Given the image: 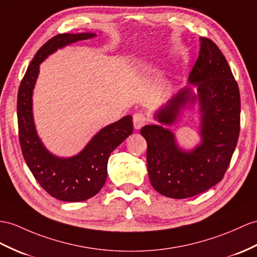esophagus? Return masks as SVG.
I'll list each match as a JSON object with an SVG mask.
<instances>
[{"label":"esophagus","instance_id":"34e87169","mask_svg":"<svg viewBox=\"0 0 257 257\" xmlns=\"http://www.w3.org/2000/svg\"><path fill=\"white\" fill-rule=\"evenodd\" d=\"M146 121H147V118L144 113H140L139 112V113H135L133 115V124H134V127L136 130L142 128L144 125L146 124Z\"/></svg>","mask_w":257,"mask_h":257}]
</instances>
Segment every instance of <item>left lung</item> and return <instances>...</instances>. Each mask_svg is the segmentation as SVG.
<instances>
[{"instance_id": "left-lung-1", "label": "left lung", "mask_w": 257, "mask_h": 257, "mask_svg": "<svg viewBox=\"0 0 257 257\" xmlns=\"http://www.w3.org/2000/svg\"><path fill=\"white\" fill-rule=\"evenodd\" d=\"M198 59L189 84L155 113L161 125H145L147 169L154 189L170 198H187L220 182L229 167L240 133V92L228 62L208 38H199ZM197 102L201 113V143L186 151L176 143L166 124H173L183 111Z\"/></svg>"}]
</instances>
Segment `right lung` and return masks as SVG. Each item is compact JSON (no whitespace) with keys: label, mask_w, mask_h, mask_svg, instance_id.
Returning <instances> with one entry per match:
<instances>
[{"label":"right lung","mask_w":257,"mask_h":257,"mask_svg":"<svg viewBox=\"0 0 257 257\" xmlns=\"http://www.w3.org/2000/svg\"><path fill=\"white\" fill-rule=\"evenodd\" d=\"M96 36L95 33H80L53 37L36 53L18 89V132L24 159L42 189L63 202H83L95 196L107 180L110 154L133 133V117L125 115L100 130L81 152L72 157L50 153L37 133L33 93L40 64L58 49Z\"/></svg>","instance_id":"1"}]
</instances>
